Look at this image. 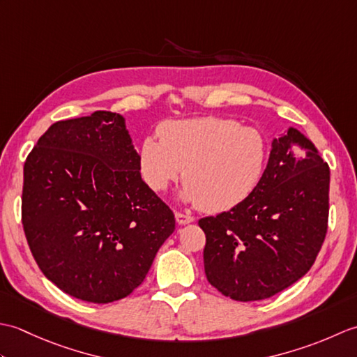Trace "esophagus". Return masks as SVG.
Segmentation results:
<instances>
[{
  "instance_id": "obj_1",
  "label": "esophagus",
  "mask_w": 357,
  "mask_h": 357,
  "mask_svg": "<svg viewBox=\"0 0 357 357\" xmlns=\"http://www.w3.org/2000/svg\"><path fill=\"white\" fill-rule=\"evenodd\" d=\"M174 218H176V222L179 225H185V224H192L195 221V218L190 215H185V213H181V211H176L174 213Z\"/></svg>"
}]
</instances>
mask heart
I'll return each mask as SVG.
<instances>
[{"label": "heart", "mask_w": 357, "mask_h": 357, "mask_svg": "<svg viewBox=\"0 0 357 357\" xmlns=\"http://www.w3.org/2000/svg\"><path fill=\"white\" fill-rule=\"evenodd\" d=\"M159 133L161 139L146 136L139 146L141 174L153 192H164L183 174L179 198L221 213L244 202L259 184L267 144L255 128L207 116L169 121Z\"/></svg>", "instance_id": "obj_1"}]
</instances>
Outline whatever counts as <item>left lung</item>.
<instances>
[{
  "mask_svg": "<svg viewBox=\"0 0 357 357\" xmlns=\"http://www.w3.org/2000/svg\"><path fill=\"white\" fill-rule=\"evenodd\" d=\"M330 169L296 128L271 141L267 167L239 206L199 219L204 268L227 298L261 301L312 268L328 222Z\"/></svg>",
  "mask_w": 357,
  "mask_h": 357,
  "instance_id": "left-lung-1",
  "label": "left lung"
}]
</instances>
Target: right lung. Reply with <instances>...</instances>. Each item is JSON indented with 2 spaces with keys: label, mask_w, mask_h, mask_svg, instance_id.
Segmentation results:
<instances>
[{
  "label": "right lung",
  "mask_w": 357,
  "mask_h": 357,
  "mask_svg": "<svg viewBox=\"0 0 357 357\" xmlns=\"http://www.w3.org/2000/svg\"><path fill=\"white\" fill-rule=\"evenodd\" d=\"M119 113L52 124L24 164L22 227L44 276L73 298L109 304L146 279L174 215L139 173Z\"/></svg>",
  "instance_id": "right-lung-1"
}]
</instances>
